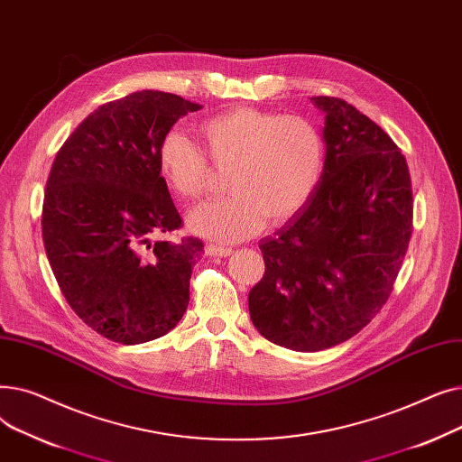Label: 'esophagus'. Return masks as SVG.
<instances>
[{"label": "esophagus", "mask_w": 462, "mask_h": 462, "mask_svg": "<svg viewBox=\"0 0 462 462\" xmlns=\"http://www.w3.org/2000/svg\"><path fill=\"white\" fill-rule=\"evenodd\" d=\"M234 251L230 247H223V245H213V244H208L206 245V254L209 256H230Z\"/></svg>", "instance_id": "obj_1"}]
</instances>
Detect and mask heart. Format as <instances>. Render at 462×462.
Returning <instances> with one entry per match:
<instances>
[{"label":"heart","instance_id":"heart-1","mask_svg":"<svg viewBox=\"0 0 462 462\" xmlns=\"http://www.w3.org/2000/svg\"><path fill=\"white\" fill-rule=\"evenodd\" d=\"M200 136L209 161L228 168L223 199L189 213V228L217 241H239L256 234L263 221L284 223L317 192L326 170L320 129L301 116L256 108H234L202 121ZM157 166L164 185L183 200L206 189L208 162L183 131H168Z\"/></svg>","mask_w":462,"mask_h":462}]
</instances>
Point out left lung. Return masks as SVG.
Masks as SVG:
<instances>
[{"label":"left lung","instance_id":"8db88e82","mask_svg":"<svg viewBox=\"0 0 462 462\" xmlns=\"http://www.w3.org/2000/svg\"><path fill=\"white\" fill-rule=\"evenodd\" d=\"M326 114V170L310 200L260 241L265 272L249 292L268 341L319 352L359 333L390 298L411 236V183L395 142L337 97Z\"/></svg>","mask_w":462,"mask_h":462}]
</instances>
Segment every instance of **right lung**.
Returning a JSON list of instances; mask_svg holds the SVG:
<instances>
[{
    "label": "right lung",
    "mask_w": 462,
    "mask_h": 462,
    "mask_svg": "<svg viewBox=\"0 0 462 462\" xmlns=\"http://www.w3.org/2000/svg\"><path fill=\"white\" fill-rule=\"evenodd\" d=\"M202 106L143 89L106 103L72 131L46 181L42 241L61 292L79 317L121 345L174 329L189 305L197 237L181 226L157 152L176 121Z\"/></svg>",
    "instance_id": "add662e5"
}]
</instances>
